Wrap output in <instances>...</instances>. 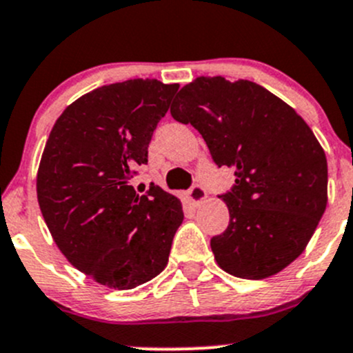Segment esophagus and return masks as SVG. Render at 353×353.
I'll use <instances>...</instances> for the list:
<instances>
[{
    "label": "esophagus",
    "instance_id": "obj_1",
    "mask_svg": "<svg viewBox=\"0 0 353 353\" xmlns=\"http://www.w3.org/2000/svg\"><path fill=\"white\" fill-rule=\"evenodd\" d=\"M186 198H188V201L191 203V205L198 206L199 203H203L206 199L205 188L199 186V184H194V186L191 188V190L186 193Z\"/></svg>",
    "mask_w": 353,
    "mask_h": 353
}]
</instances>
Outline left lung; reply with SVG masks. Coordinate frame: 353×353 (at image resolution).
Segmentation results:
<instances>
[{"mask_svg":"<svg viewBox=\"0 0 353 353\" xmlns=\"http://www.w3.org/2000/svg\"><path fill=\"white\" fill-rule=\"evenodd\" d=\"M170 114L191 124L219 167L236 170L223 194L230 222L210 241L223 272L263 280L304 252L328 203V163L311 128L282 99L249 80L198 77Z\"/></svg>","mask_w":353,"mask_h":353,"instance_id":"8db88e82","label":"left lung"}]
</instances>
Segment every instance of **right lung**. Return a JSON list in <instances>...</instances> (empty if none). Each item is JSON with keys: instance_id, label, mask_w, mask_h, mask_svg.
<instances>
[{"instance_id": "right-lung-1", "label": "right lung", "mask_w": 353, "mask_h": 353, "mask_svg": "<svg viewBox=\"0 0 353 353\" xmlns=\"http://www.w3.org/2000/svg\"><path fill=\"white\" fill-rule=\"evenodd\" d=\"M179 85L137 78L99 87L52 126L37 170V201L59 251L101 285L130 290L167 266L184 220L174 194H138L133 169Z\"/></svg>"}]
</instances>
